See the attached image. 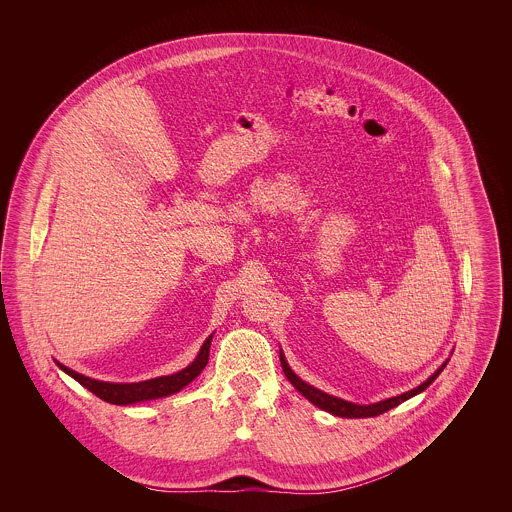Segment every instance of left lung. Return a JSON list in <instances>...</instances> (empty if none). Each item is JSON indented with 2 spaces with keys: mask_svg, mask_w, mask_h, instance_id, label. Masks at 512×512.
Segmentation results:
<instances>
[{
  "mask_svg": "<svg viewBox=\"0 0 512 512\" xmlns=\"http://www.w3.org/2000/svg\"><path fill=\"white\" fill-rule=\"evenodd\" d=\"M280 363H282V368H284V374H286V378L292 382L293 388L299 391L303 397H307L313 405H317L318 409H322V411H326V413L334 414V416H341V418H368V416H378V414H384L386 411H390L393 407H397V405H401L403 401H407V399H411L414 397L416 393H420V391L426 390L436 378L439 376V372L445 368L447 363H443V365L439 366L438 370L424 382V384H420L418 388H414V390L407 391V393H401V395H397V397H390V399H386V401H380V403H372V405H357V403H349V401H343L340 397H334V395H328V393H324V391L317 390V388H313V386H309V384H305L303 380H299L295 374L292 372V368L288 366L286 363V359H284V355L280 353Z\"/></svg>",
  "mask_w": 512,
  "mask_h": 512,
  "instance_id": "8db88e82",
  "label": "left lung"
}]
</instances>
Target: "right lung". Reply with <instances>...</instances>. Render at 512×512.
I'll list each match as a JSON object with an SVG mask.
<instances>
[{"label":"right lung","instance_id":"1","mask_svg":"<svg viewBox=\"0 0 512 512\" xmlns=\"http://www.w3.org/2000/svg\"><path fill=\"white\" fill-rule=\"evenodd\" d=\"M213 336H209L207 341L203 343L197 359L190 366H186L184 370L171 374V376H159V378H151L146 382H134V384H113V382H99L94 378L82 376L78 372H74L71 368H67L61 363L57 366L61 370H65L69 376H73L78 384H82L86 390L92 391L94 395H98L99 399L113 403V405H130V403H138V401H147V399H157V397H167L176 391L182 390L184 386H188L195 376L201 374V370L207 366L209 361V347H211Z\"/></svg>","mask_w":512,"mask_h":512}]
</instances>
